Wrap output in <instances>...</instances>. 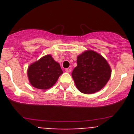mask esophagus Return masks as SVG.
<instances>
[{"label":"esophagus","instance_id":"obj_1","mask_svg":"<svg viewBox=\"0 0 134 134\" xmlns=\"http://www.w3.org/2000/svg\"><path fill=\"white\" fill-rule=\"evenodd\" d=\"M65 70H66V72H68V73L70 72H71V69H70V68H66V69Z\"/></svg>","mask_w":134,"mask_h":134}]
</instances>
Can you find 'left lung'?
Wrapping results in <instances>:
<instances>
[{"mask_svg": "<svg viewBox=\"0 0 134 134\" xmlns=\"http://www.w3.org/2000/svg\"><path fill=\"white\" fill-rule=\"evenodd\" d=\"M107 62L100 54L86 51L77 58V66L72 72L78 89L85 94H92L103 88L111 76Z\"/></svg>", "mask_w": 134, "mask_h": 134, "instance_id": "1", "label": "left lung"}]
</instances>
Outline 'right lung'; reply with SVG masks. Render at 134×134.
<instances>
[{"label":"right lung","instance_id":"1","mask_svg":"<svg viewBox=\"0 0 134 134\" xmlns=\"http://www.w3.org/2000/svg\"><path fill=\"white\" fill-rule=\"evenodd\" d=\"M62 73L60 64L50 55H46L32 64L27 70L30 83L38 89L52 87Z\"/></svg>","mask_w":134,"mask_h":134}]
</instances>
